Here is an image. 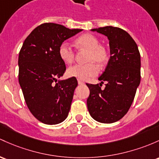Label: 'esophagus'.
Wrapping results in <instances>:
<instances>
[{
    "label": "esophagus",
    "instance_id": "obj_1",
    "mask_svg": "<svg viewBox=\"0 0 159 159\" xmlns=\"http://www.w3.org/2000/svg\"><path fill=\"white\" fill-rule=\"evenodd\" d=\"M78 84H79V85L84 84V82L82 80H81V79H78Z\"/></svg>",
    "mask_w": 159,
    "mask_h": 159
}]
</instances>
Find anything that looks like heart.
Wrapping results in <instances>:
<instances>
[{"instance_id": "b5f03b06", "label": "heart", "mask_w": 159, "mask_h": 159, "mask_svg": "<svg viewBox=\"0 0 159 159\" xmlns=\"http://www.w3.org/2000/svg\"><path fill=\"white\" fill-rule=\"evenodd\" d=\"M75 43L79 48L89 50L88 64H75L67 70L69 77L77 78L81 80H87L90 77L97 75L98 73L97 66L104 65L109 60V53L105 47L99 45V41L91 34H84L76 39ZM59 56L66 63H71L75 58V50L67 41H63L59 48Z\"/></svg>"}]
</instances>
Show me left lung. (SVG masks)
I'll return each mask as SVG.
<instances>
[{
    "label": "left lung",
    "instance_id": "left-lung-1",
    "mask_svg": "<svg viewBox=\"0 0 159 159\" xmlns=\"http://www.w3.org/2000/svg\"><path fill=\"white\" fill-rule=\"evenodd\" d=\"M91 31L108 38L111 56L98 78L101 83L87 84L90 89L87 105L94 120L110 124L123 118L133 102L140 83V54L131 36L120 28L105 26ZM104 82L106 88L102 90Z\"/></svg>",
    "mask_w": 159,
    "mask_h": 159
}]
</instances>
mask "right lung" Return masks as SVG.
Instances as JSON below:
<instances>
[{
  "label": "right lung",
  "instance_id": "add662e5",
  "mask_svg": "<svg viewBox=\"0 0 159 159\" xmlns=\"http://www.w3.org/2000/svg\"><path fill=\"white\" fill-rule=\"evenodd\" d=\"M82 29H69L60 24L43 23L26 38L19 54V82L26 105L38 121L57 125L70 110L75 78L66 80V64L59 56L60 44Z\"/></svg>",
  "mask_w": 159,
  "mask_h": 159
}]
</instances>
